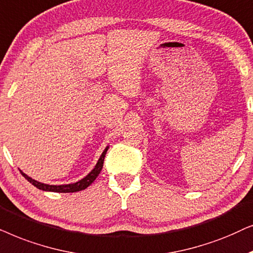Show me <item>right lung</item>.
<instances>
[{
    "label": "right lung",
    "mask_w": 253,
    "mask_h": 253,
    "mask_svg": "<svg viewBox=\"0 0 253 253\" xmlns=\"http://www.w3.org/2000/svg\"><path fill=\"white\" fill-rule=\"evenodd\" d=\"M109 149V147L105 148V150L103 151L102 156L97 162L96 167L93 168V170L87 174L86 177H84L82 180L77 181V183H74V184H68V185H47V184H42V183H39V181H37L35 179H32V178H30L29 176H26L25 173H22L23 177H25V179L30 181L32 185H35L37 188H39V190H42V191H50V192H59V193H73V192H79V191H82V190H85V188L89 186V185H91L93 181L97 177H98V174L100 173V171H102V168H103V164H104V158H105V155H106V151Z\"/></svg>",
    "instance_id": "right-lung-1"
}]
</instances>
